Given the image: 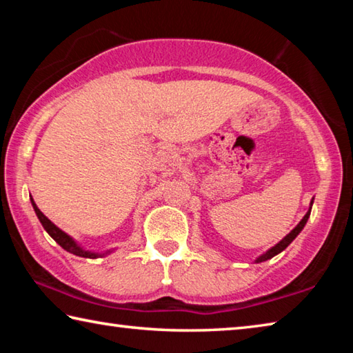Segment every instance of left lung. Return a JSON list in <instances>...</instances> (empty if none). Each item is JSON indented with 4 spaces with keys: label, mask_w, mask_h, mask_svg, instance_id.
<instances>
[{
    "label": "left lung",
    "mask_w": 353,
    "mask_h": 353,
    "mask_svg": "<svg viewBox=\"0 0 353 353\" xmlns=\"http://www.w3.org/2000/svg\"><path fill=\"white\" fill-rule=\"evenodd\" d=\"M312 205H313V199H312V202H310V208H308V212L305 213V216H303L302 219H301V223H299L294 229H292L288 235H286L283 240H280L276 246H272L271 249H268L265 254H261L259 259L255 260V263H261V261H266V260H270V259H272V256H276L277 254H280L282 252V250H285L286 248L290 246V244L292 243V240H294V238L301 234L302 232V229L303 227H305V224H307V221H308V218H310V213H312Z\"/></svg>",
    "instance_id": "1"
}]
</instances>
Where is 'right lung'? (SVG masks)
Segmentation results:
<instances>
[{"label":"right lung","mask_w":353,"mask_h":353,"mask_svg":"<svg viewBox=\"0 0 353 353\" xmlns=\"http://www.w3.org/2000/svg\"><path fill=\"white\" fill-rule=\"evenodd\" d=\"M31 204L34 207V212H35V214H37V218L41 223V225H43V229L48 232V235H50L52 240H54L59 244V246L67 250V252L74 254L77 256H83V259H99V256H105V255H109L110 252H113V249L105 250V252H93V250L83 249L81 244H77V241H74L68 234H65L63 230L59 229V227L54 223H51V221L40 212V208L35 205L32 196H31Z\"/></svg>","instance_id":"right-lung-1"}]
</instances>
